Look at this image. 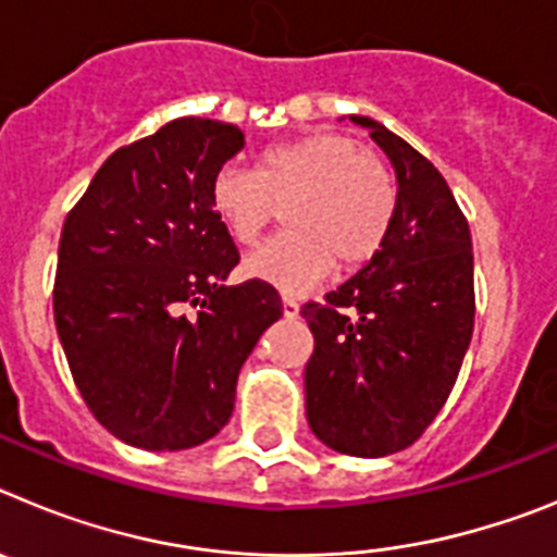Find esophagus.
<instances>
[{
  "label": "esophagus",
  "instance_id": "1",
  "mask_svg": "<svg viewBox=\"0 0 557 557\" xmlns=\"http://www.w3.org/2000/svg\"><path fill=\"white\" fill-rule=\"evenodd\" d=\"M282 304H284V318H289V321H293V318H298L301 307H298V301H295L293 295H284Z\"/></svg>",
  "mask_w": 557,
  "mask_h": 557
}]
</instances>
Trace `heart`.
Wrapping results in <instances>:
<instances>
[{
	"label": "heart",
	"instance_id": "heart-1",
	"mask_svg": "<svg viewBox=\"0 0 557 557\" xmlns=\"http://www.w3.org/2000/svg\"><path fill=\"white\" fill-rule=\"evenodd\" d=\"M211 211L239 245H253L284 209L289 231L245 262L253 278L301 293L334 270H357L385 243L396 184L385 161L339 133H312L273 145L253 170L220 166L209 186Z\"/></svg>",
	"mask_w": 557,
	"mask_h": 557
}]
</instances>
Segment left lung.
Masks as SVG:
<instances>
[{
    "label": "left lung",
    "instance_id": "1",
    "mask_svg": "<svg viewBox=\"0 0 557 557\" xmlns=\"http://www.w3.org/2000/svg\"><path fill=\"white\" fill-rule=\"evenodd\" d=\"M396 211L366 268L301 307L314 351L304 371L309 426L334 451L385 457L412 446L446 405L474 332L469 220L444 175L385 125Z\"/></svg>",
    "mask_w": 557,
    "mask_h": 557
}]
</instances>
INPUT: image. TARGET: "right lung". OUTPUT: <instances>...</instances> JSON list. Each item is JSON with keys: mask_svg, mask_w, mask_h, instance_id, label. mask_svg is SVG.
Instances as JSON below:
<instances>
[{"mask_svg": "<svg viewBox=\"0 0 557 557\" xmlns=\"http://www.w3.org/2000/svg\"><path fill=\"white\" fill-rule=\"evenodd\" d=\"M236 125L184 116L120 147L72 206L58 245L55 326L83 401L111 435L178 451L228 424L236 376L284 314L211 211L214 172L243 150Z\"/></svg>", "mask_w": 557, "mask_h": 557, "instance_id": "1", "label": "right lung"}]
</instances>
